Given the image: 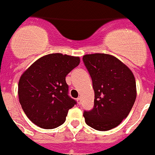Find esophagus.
Listing matches in <instances>:
<instances>
[{
	"instance_id": "obj_1",
	"label": "esophagus",
	"mask_w": 155,
	"mask_h": 155,
	"mask_svg": "<svg viewBox=\"0 0 155 155\" xmlns=\"http://www.w3.org/2000/svg\"><path fill=\"white\" fill-rule=\"evenodd\" d=\"M77 101H78V104H79V105H80V104L81 103V97H78V98H77Z\"/></svg>"
}]
</instances>
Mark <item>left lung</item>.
<instances>
[{
    "label": "left lung",
    "mask_w": 155,
    "mask_h": 155,
    "mask_svg": "<svg viewBox=\"0 0 155 155\" xmlns=\"http://www.w3.org/2000/svg\"><path fill=\"white\" fill-rule=\"evenodd\" d=\"M83 61L92 78L94 107L85 111V123L99 131L115 128L128 116L137 96L133 72L116 57L86 54Z\"/></svg>",
    "instance_id": "8db88e82"
}]
</instances>
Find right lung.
<instances>
[{
    "mask_svg": "<svg viewBox=\"0 0 155 155\" xmlns=\"http://www.w3.org/2000/svg\"><path fill=\"white\" fill-rule=\"evenodd\" d=\"M80 64L79 57L50 54L34 61L21 74L18 97L31 122L43 129H54L65 122L76 101L68 96L65 77Z\"/></svg>",
    "mask_w": 155,
    "mask_h": 155,
    "instance_id": "1",
    "label": "right lung"
}]
</instances>
